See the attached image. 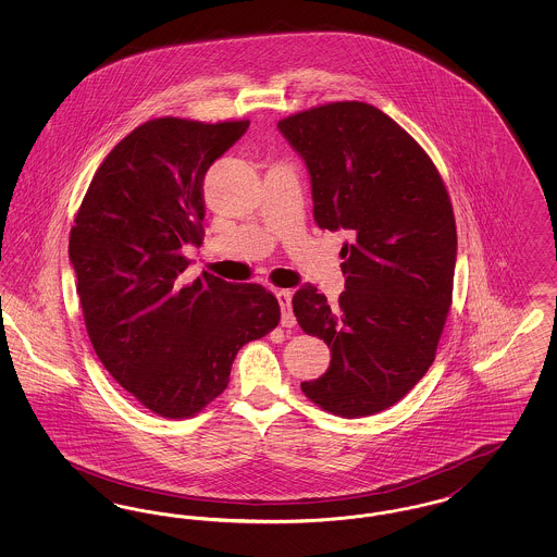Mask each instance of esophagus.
I'll list each match as a JSON object with an SVG mask.
<instances>
[{"instance_id":"esophagus-1","label":"esophagus","mask_w":557,"mask_h":557,"mask_svg":"<svg viewBox=\"0 0 557 557\" xmlns=\"http://www.w3.org/2000/svg\"><path fill=\"white\" fill-rule=\"evenodd\" d=\"M277 300H280V307H282V325L284 327H292L296 323V318L292 313V292L290 290H277Z\"/></svg>"}]
</instances>
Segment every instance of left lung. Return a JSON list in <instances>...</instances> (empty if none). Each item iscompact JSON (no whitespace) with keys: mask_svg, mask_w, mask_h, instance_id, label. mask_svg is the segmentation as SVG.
I'll return each instance as SVG.
<instances>
[{"mask_svg":"<svg viewBox=\"0 0 557 557\" xmlns=\"http://www.w3.org/2000/svg\"><path fill=\"white\" fill-rule=\"evenodd\" d=\"M277 129L302 157L321 230H346V290L292 298L298 325L330 346L305 397L341 418L393 407L432 366L453 296L457 232L449 191L424 148L366 102L296 112Z\"/></svg>","mask_w":557,"mask_h":557,"instance_id":"left-lung-1","label":"left lung"}]
</instances>
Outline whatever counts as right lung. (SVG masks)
<instances>
[{
  "mask_svg": "<svg viewBox=\"0 0 557 557\" xmlns=\"http://www.w3.org/2000/svg\"><path fill=\"white\" fill-rule=\"evenodd\" d=\"M250 121L152 119L96 171L75 216L69 259L89 341L110 375L169 420L191 418L230 382L239 348L280 323L259 284L202 271L184 284L182 248L202 244V182Z\"/></svg>",
  "mask_w": 557,
  "mask_h": 557,
  "instance_id": "right-lung-1",
  "label": "right lung"
}]
</instances>
